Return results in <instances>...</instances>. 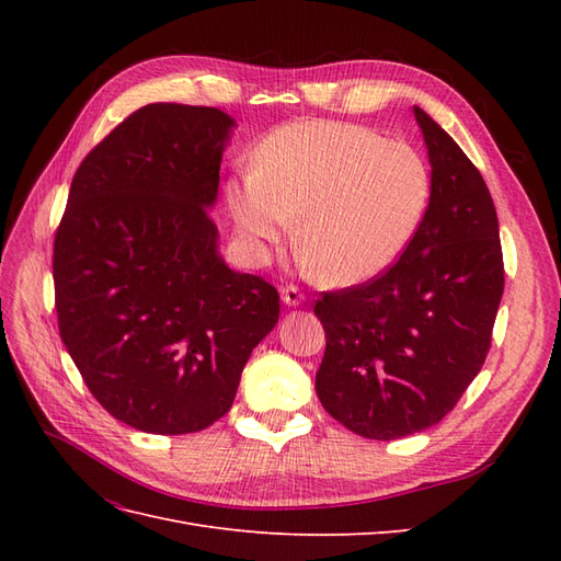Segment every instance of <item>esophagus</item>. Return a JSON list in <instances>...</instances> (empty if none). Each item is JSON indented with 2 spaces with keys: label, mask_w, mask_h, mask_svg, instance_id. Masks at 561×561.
Listing matches in <instances>:
<instances>
[{
  "label": "esophagus",
  "mask_w": 561,
  "mask_h": 561,
  "mask_svg": "<svg viewBox=\"0 0 561 561\" xmlns=\"http://www.w3.org/2000/svg\"><path fill=\"white\" fill-rule=\"evenodd\" d=\"M280 297H283V301L287 304V307H299V304L304 301V293L299 290L297 285L280 287Z\"/></svg>",
  "instance_id": "esophagus-1"
}]
</instances>
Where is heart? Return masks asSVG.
<instances>
[{
	"label": "heart",
	"mask_w": 561,
	"mask_h": 561,
	"mask_svg": "<svg viewBox=\"0 0 561 561\" xmlns=\"http://www.w3.org/2000/svg\"><path fill=\"white\" fill-rule=\"evenodd\" d=\"M421 151L377 130L311 118L271 133L254 173L231 182L236 227L252 248L297 219V243L330 285L377 278L410 248L431 203Z\"/></svg>",
	"instance_id": "1"
}]
</instances>
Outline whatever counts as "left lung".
Here are the masks:
<instances>
[{"label": "left lung", "instance_id": "obj_1", "mask_svg": "<svg viewBox=\"0 0 561 561\" xmlns=\"http://www.w3.org/2000/svg\"><path fill=\"white\" fill-rule=\"evenodd\" d=\"M414 116L433 165L416 236L383 274L322 293L313 307L328 336L316 393L369 439L421 433L454 410L484 365L505 283L480 171L426 112Z\"/></svg>", "mask_w": 561, "mask_h": 561}]
</instances>
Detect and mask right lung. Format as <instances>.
I'll use <instances>...</instances> for the list:
<instances>
[{
  "label": "right lung",
  "instance_id": "add662e5",
  "mask_svg": "<svg viewBox=\"0 0 561 561\" xmlns=\"http://www.w3.org/2000/svg\"><path fill=\"white\" fill-rule=\"evenodd\" d=\"M233 118L154 103L75 173L54 243L58 330L83 383L128 426L184 435L222 419L276 287L217 252L210 206Z\"/></svg>",
  "mask_w": 561,
  "mask_h": 561
}]
</instances>
